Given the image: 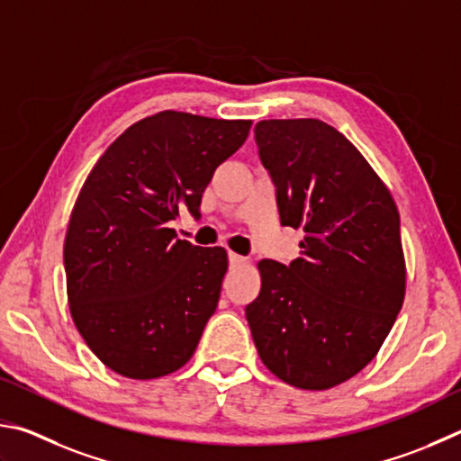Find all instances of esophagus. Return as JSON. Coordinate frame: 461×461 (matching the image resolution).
Listing matches in <instances>:
<instances>
[{"label": "esophagus", "mask_w": 461, "mask_h": 461, "mask_svg": "<svg viewBox=\"0 0 461 461\" xmlns=\"http://www.w3.org/2000/svg\"><path fill=\"white\" fill-rule=\"evenodd\" d=\"M229 263H230V267H239V265H245L247 259L237 253H229Z\"/></svg>", "instance_id": "34e87169"}]
</instances>
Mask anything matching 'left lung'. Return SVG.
I'll return each mask as SVG.
<instances>
[{"label":"left lung","mask_w":461,"mask_h":461,"mask_svg":"<svg viewBox=\"0 0 461 461\" xmlns=\"http://www.w3.org/2000/svg\"><path fill=\"white\" fill-rule=\"evenodd\" d=\"M255 141L281 224L305 237L295 261H259L261 292L245 316L273 375L324 391L376 357L401 312L399 210L362 153L324 121H259Z\"/></svg>","instance_id":"obj_1"}]
</instances>
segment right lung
Instances as JSON below:
<instances>
[{
  "label": "right lung",
  "instance_id": "obj_1",
  "mask_svg": "<svg viewBox=\"0 0 461 461\" xmlns=\"http://www.w3.org/2000/svg\"><path fill=\"white\" fill-rule=\"evenodd\" d=\"M251 121L161 111L137 121L96 161L72 208L64 271L70 313L96 358L137 381L192 358L216 312L222 247L176 239L169 221L198 218L214 169Z\"/></svg>",
  "mask_w": 461,
  "mask_h": 461
}]
</instances>
